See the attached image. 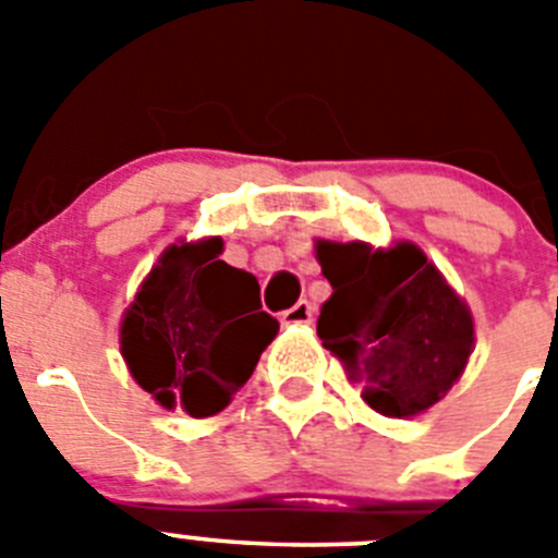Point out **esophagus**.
<instances>
[{
  "label": "esophagus",
  "instance_id": "esophagus-1",
  "mask_svg": "<svg viewBox=\"0 0 558 558\" xmlns=\"http://www.w3.org/2000/svg\"><path fill=\"white\" fill-rule=\"evenodd\" d=\"M313 315H315L313 304L299 302V304H293L290 310H284L282 324L284 327H302V324H313Z\"/></svg>",
  "mask_w": 558,
  "mask_h": 558
}]
</instances>
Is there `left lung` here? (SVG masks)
Listing matches in <instances>:
<instances>
[{
  "label": "left lung",
  "instance_id": "left-lung-1",
  "mask_svg": "<svg viewBox=\"0 0 558 558\" xmlns=\"http://www.w3.org/2000/svg\"><path fill=\"white\" fill-rule=\"evenodd\" d=\"M315 259L332 284L318 338L363 383L366 405L408 418L445 399L470 363L475 322L425 251L315 240Z\"/></svg>",
  "mask_w": 558,
  "mask_h": 558
}]
</instances>
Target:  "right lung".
Wrapping results in <instances>:
<instances>
[{
  "label": "right lung",
  "instance_id": "add662e5",
  "mask_svg": "<svg viewBox=\"0 0 558 558\" xmlns=\"http://www.w3.org/2000/svg\"><path fill=\"white\" fill-rule=\"evenodd\" d=\"M220 254V236L167 245L120 324L131 377L161 408L181 405L192 418L223 411L279 332L256 276Z\"/></svg>",
  "mask_w": 558,
  "mask_h": 558
}]
</instances>
